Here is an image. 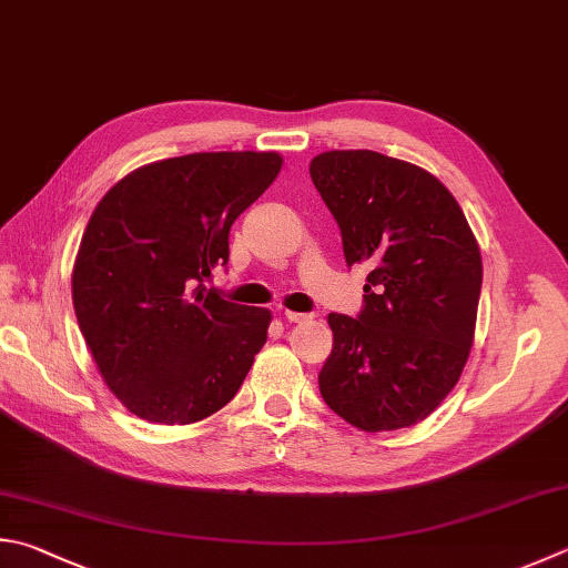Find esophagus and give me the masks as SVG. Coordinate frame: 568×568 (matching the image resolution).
Returning <instances> with one entry per match:
<instances>
[{
  "label": "esophagus",
  "mask_w": 568,
  "mask_h": 568,
  "mask_svg": "<svg viewBox=\"0 0 568 568\" xmlns=\"http://www.w3.org/2000/svg\"><path fill=\"white\" fill-rule=\"evenodd\" d=\"M282 316L288 321V324H302V321L312 318V314H302V312H284Z\"/></svg>",
  "instance_id": "1"
}]
</instances>
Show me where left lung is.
I'll return each instance as SVG.
<instances>
[{"instance_id":"obj_1","label":"left lung","mask_w":568,"mask_h":568,"mask_svg":"<svg viewBox=\"0 0 568 568\" xmlns=\"http://www.w3.org/2000/svg\"><path fill=\"white\" fill-rule=\"evenodd\" d=\"M346 264H366L356 316L328 314L334 348L321 398L366 433L430 415L455 388L475 336L483 256L440 180L376 151H331L308 165Z\"/></svg>"}]
</instances>
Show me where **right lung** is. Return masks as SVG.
Segmentation results:
<instances>
[{
	"label": "right lung",
	"instance_id": "obj_1",
	"mask_svg": "<svg viewBox=\"0 0 568 568\" xmlns=\"http://www.w3.org/2000/svg\"><path fill=\"white\" fill-rule=\"evenodd\" d=\"M276 153H192L105 192L73 266V308L103 381L128 410L187 425L247 378L272 314L207 288L230 227L280 175Z\"/></svg>",
	"mask_w": 568,
	"mask_h": 568
}]
</instances>
